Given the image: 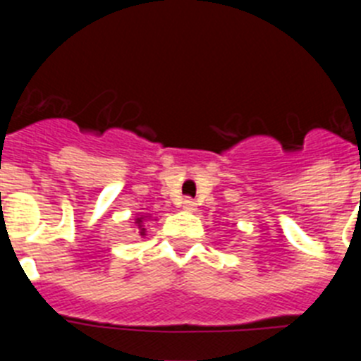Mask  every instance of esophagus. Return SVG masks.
<instances>
[{
  "label": "esophagus",
  "mask_w": 361,
  "mask_h": 361,
  "mask_svg": "<svg viewBox=\"0 0 361 361\" xmlns=\"http://www.w3.org/2000/svg\"><path fill=\"white\" fill-rule=\"evenodd\" d=\"M183 209L184 212H188V213H195L197 212V204L193 202V200H184L183 202Z\"/></svg>",
  "instance_id": "esophagus-1"
}]
</instances>
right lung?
I'll list each match as a JSON object with an SVG mask.
<instances>
[{"label":"right lung","mask_w":361,"mask_h":361,"mask_svg":"<svg viewBox=\"0 0 361 361\" xmlns=\"http://www.w3.org/2000/svg\"><path fill=\"white\" fill-rule=\"evenodd\" d=\"M149 215H137L135 219H133V224L137 226V229H139V235L141 237H145L146 235V228H145V220H148Z\"/></svg>","instance_id":"obj_1"}]
</instances>
